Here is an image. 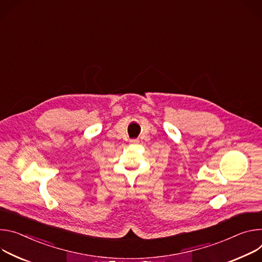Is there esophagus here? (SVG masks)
Instances as JSON below:
<instances>
[{"instance_id":"esophagus-1","label":"esophagus","mask_w":262,"mask_h":262,"mask_svg":"<svg viewBox=\"0 0 262 262\" xmlns=\"http://www.w3.org/2000/svg\"><path fill=\"white\" fill-rule=\"evenodd\" d=\"M130 142H131V143H133V144H137V143L139 142V140H138V139H131V140H130Z\"/></svg>"}]
</instances>
